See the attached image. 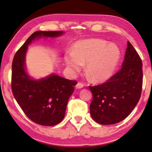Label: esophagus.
Returning <instances> with one entry per match:
<instances>
[{"label":"esophagus","mask_w":152,"mask_h":152,"mask_svg":"<svg viewBox=\"0 0 152 152\" xmlns=\"http://www.w3.org/2000/svg\"><path fill=\"white\" fill-rule=\"evenodd\" d=\"M84 87V84L81 82H78L76 85V88H82Z\"/></svg>","instance_id":"1"}]
</instances>
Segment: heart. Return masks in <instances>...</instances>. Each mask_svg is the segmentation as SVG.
<instances>
[{
    "instance_id": "obj_1",
    "label": "heart",
    "mask_w": 152,
    "mask_h": 152,
    "mask_svg": "<svg viewBox=\"0 0 152 152\" xmlns=\"http://www.w3.org/2000/svg\"><path fill=\"white\" fill-rule=\"evenodd\" d=\"M120 57L117 45L99 39L79 41L75 43L72 54L65 57L66 65L73 73L80 72L86 64V76L95 82L109 80L113 75Z\"/></svg>"
}]
</instances>
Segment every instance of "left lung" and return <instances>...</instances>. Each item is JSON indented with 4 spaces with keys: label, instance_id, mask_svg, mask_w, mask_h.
Returning <instances> with one entry per match:
<instances>
[{
    "label": "left lung",
    "instance_id": "left-lung-1",
    "mask_svg": "<svg viewBox=\"0 0 152 152\" xmlns=\"http://www.w3.org/2000/svg\"><path fill=\"white\" fill-rule=\"evenodd\" d=\"M142 64L128 42L122 68L103 84L89 86L91 115L97 123L113 124L127 117L138 104L142 88Z\"/></svg>",
    "mask_w": 152,
    "mask_h": 152
}]
</instances>
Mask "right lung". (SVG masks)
<instances>
[{"mask_svg":"<svg viewBox=\"0 0 152 152\" xmlns=\"http://www.w3.org/2000/svg\"><path fill=\"white\" fill-rule=\"evenodd\" d=\"M62 31H37L33 33L14 55L12 66V91L24 113L35 123L53 126L63 120L68 100L77 82L56 75L37 81L25 70L28 45L38 37H56Z\"/></svg>","mask_w":152,"mask_h":152,"instance_id":"obj_1","label":"right lung"}]
</instances>
